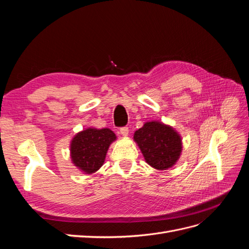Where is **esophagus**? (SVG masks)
Here are the masks:
<instances>
[{
    "label": "esophagus",
    "instance_id": "esophagus-1",
    "mask_svg": "<svg viewBox=\"0 0 249 249\" xmlns=\"http://www.w3.org/2000/svg\"><path fill=\"white\" fill-rule=\"evenodd\" d=\"M119 132H120V134L123 135V136H127V134H129V127H126V126L120 127Z\"/></svg>",
    "mask_w": 249,
    "mask_h": 249
}]
</instances>
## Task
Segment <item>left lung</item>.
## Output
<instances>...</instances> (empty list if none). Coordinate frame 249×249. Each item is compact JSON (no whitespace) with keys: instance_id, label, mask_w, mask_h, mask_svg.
<instances>
[{"instance_id":"left-lung-1","label":"left lung","mask_w":249,"mask_h":249,"mask_svg":"<svg viewBox=\"0 0 249 249\" xmlns=\"http://www.w3.org/2000/svg\"><path fill=\"white\" fill-rule=\"evenodd\" d=\"M134 139L145 161L160 170L171 167L182 152L179 135L172 127L158 122L146 123L135 132Z\"/></svg>"}]
</instances>
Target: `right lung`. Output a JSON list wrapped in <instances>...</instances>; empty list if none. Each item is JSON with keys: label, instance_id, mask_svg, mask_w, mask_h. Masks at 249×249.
<instances>
[{"label": "right lung", "instance_id": "1", "mask_svg": "<svg viewBox=\"0 0 249 249\" xmlns=\"http://www.w3.org/2000/svg\"><path fill=\"white\" fill-rule=\"evenodd\" d=\"M115 134L109 129H87L79 133L71 141V160L86 173L99 169L106 158L107 150Z\"/></svg>", "mask_w": 249, "mask_h": 249}]
</instances>
